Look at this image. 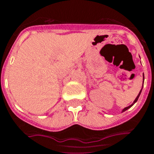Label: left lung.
I'll use <instances>...</instances> for the list:
<instances>
[{"label": "left lung", "mask_w": 154, "mask_h": 154, "mask_svg": "<svg viewBox=\"0 0 154 154\" xmlns=\"http://www.w3.org/2000/svg\"><path fill=\"white\" fill-rule=\"evenodd\" d=\"M144 80H145V77H144V73H143V84H144ZM141 90H142V89L140 90V93H139V94L137 95V98H136V99H135L134 102H133V103H132V105H130V106H127V107H125V108H124V110H123V112H124V111H127V110H128V108H130V107H131L132 106L134 105L135 103H137V101L138 100V98H139V97H140V93H141Z\"/></svg>", "instance_id": "8db88e82"}]
</instances>
